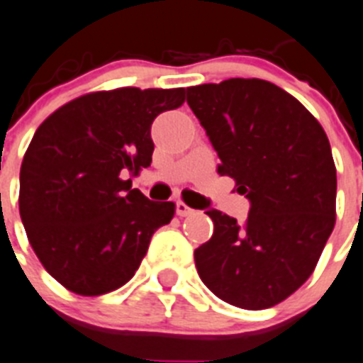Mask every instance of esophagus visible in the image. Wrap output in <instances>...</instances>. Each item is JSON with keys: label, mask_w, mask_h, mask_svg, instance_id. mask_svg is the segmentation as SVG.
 <instances>
[{"label": "esophagus", "mask_w": 363, "mask_h": 363, "mask_svg": "<svg viewBox=\"0 0 363 363\" xmlns=\"http://www.w3.org/2000/svg\"><path fill=\"white\" fill-rule=\"evenodd\" d=\"M175 210H177V214L181 216V218H186V216L196 214V210H194V208H190V206H188L186 203H182V201H177Z\"/></svg>", "instance_id": "esophagus-1"}]
</instances>
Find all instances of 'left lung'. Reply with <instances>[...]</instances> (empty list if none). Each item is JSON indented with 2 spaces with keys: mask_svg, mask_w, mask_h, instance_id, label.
<instances>
[{
  "mask_svg": "<svg viewBox=\"0 0 363 363\" xmlns=\"http://www.w3.org/2000/svg\"><path fill=\"white\" fill-rule=\"evenodd\" d=\"M188 105L251 203L245 223L206 210L214 234L196 249L206 288L238 308L290 297L312 275L336 223V166L325 130L294 96L262 79L188 88Z\"/></svg>",
  "mask_w": 363,
  "mask_h": 363,
  "instance_id": "obj_1",
  "label": "left lung"
}]
</instances>
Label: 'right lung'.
<instances>
[{
    "instance_id": "obj_1",
    "label": "right lung",
    "mask_w": 363,
    "mask_h": 363,
    "mask_svg": "<svg viewBox=\"0 0 363 363\" xmlns=\"http://www.w3.org/2000/svg\"><path fill=\"white\" fill-rule=\"evenodd\" d=\"M184 88H118L81 96L36 129L20 169V216L45 271L79 295L129 282L151 236L175 214L130 175L151 166V123Z\"/></svg>"
}]
</instances>
